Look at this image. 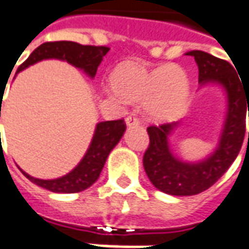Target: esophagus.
Segmentation results:
<instances>
[{"mask_svg": "<svg viewBox=\"0 0 249 249\" xmlns=\"http://www.w3.org/2000/svg\"><path fill=\"white\" fill-rule=\"evenodd\" d=\"M125 124L128 125V126H136V125H140V121L135 116H128L125 119Z\"/></svg>", "mask_w": 249, "mask_h": 249, "instance_id": "esophagus-1", "label": "esophagus"}]
</instances>
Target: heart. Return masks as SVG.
Listing matches in <instances>:
<instances>
[{
    "mask_svg": "<svg viewBox=\"0 0 249 249\" xmlns=\"http://www.w3.org/2000/svg\"><path fill=\"white\" fill-rule=\"evenodd\" d=\"M108 93L117 101H144V110L155 121H169L181 114L191 84L181 66L167 64L152 71L135 62L120 64L112 74Z\"/></svg>",
    "mask_w": 249,
    "mask_h": 249,
    "instance_id": "b5f03b06",
    "label": "heart"
}]
</instances>
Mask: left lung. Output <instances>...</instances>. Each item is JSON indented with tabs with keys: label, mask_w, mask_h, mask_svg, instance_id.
<instances>
[{
	"label": "left lung",
	"mask_w": 249,
	"mask_h": 249,
	"mask_svg": "<svg viewBox=\"0 0 249 249\" xmlns=\"http://www.w3.org/2000/svg\"><path fill=\"white\" fill-rule=\"evenodd\" d=\"M198 68L200 85L217 84L227 94V113L219 144L208 157L196 162L184 161L173 155L169 136L178 123L152 125L148 128L149 146L142 164L155 187L172 196H192L212 187L232 165L246 135V104L249 108V90L241 84L236 69L225 60L201 51L188 52ZM249 142V132H248Z\"/></svg>",
	"instance_id": "left-lung-1"
}]
</instances>
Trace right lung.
<instances>
[{"label": "right lung", "instance_id": "right-lung-1", "mask_svg": "<svg viewBox=\"0 0 249 249\" xmlns=\"http://www.w3.org/2000/svg\"><path fill=\"white\" fill-rule=\"evenodd\" d=\"M108 52L109 48L107 46L80 45L77 42H71V41L45 42L32 52L28 60L19 65L17 73L24 71L28 66L33 65L36 62L49 60V58H57V60L69 62L71 65L84 71V73H87L90 78H94L98 65L101 64L104 56ZM1 97H2V94H1ZM125 128H126V125H125L124 120L98 123L96 125L90 145L88 148L87 153L81 159V161L77 164L74 169H71V172L66 173L62 178H53V180H42V178H36L30 176L22 169H21V172L24 173L25 178H29L32 183L37 184L38 187L45 188L51 192H81L97 181L109 153L119 144V141L124 135Z\"/></svg>", "mask_w": 249, "mask_h": 249}]
</instances>
